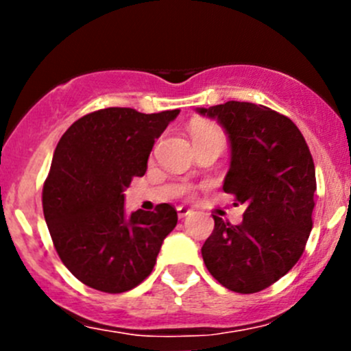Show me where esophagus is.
<instances>
[{
    "mask_svg": "<svg viewBox=\"0 0 351 351\" xmlns=\"http://www.w3.org/2000/svg\"><path fill=\"white\" fill-rule=\"evenodd\" d=\"M176 212H178V217H180V219H183V217H186V215L192 214V208L183 207V205H180V207L176 208Z\"/></svg>",
    "mask_w": 351,
    "mask_h": 351,
    "instance_id": "obj_1",
    "label": "esophagus"
}]
</instances>
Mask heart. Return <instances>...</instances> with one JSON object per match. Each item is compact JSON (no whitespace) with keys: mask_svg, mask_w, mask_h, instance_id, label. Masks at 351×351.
<instances>
[{"mask_svg":"<svg viewBox=\"0 0 351 351\" xmlns=\"http://www.w3.org/2000/svg\"><path fill=\"white\" fill-rule=\"evenodd\" d=\"M192 137L193 143H198V141H207V139H217L224 143V132L219 129L214 123L207 122H198L192 127ZM189 192V190H186Z\"/></svg>","mask_w":351,"mask_h":351,"instance_id":"obj_1","label":"heart"}]
</instances>
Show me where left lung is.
<instances>
[{
  "label": "left lung",
  "instance_id": "8db88e82",
  "mask_svg": "<svg viewBox=\"0 0 351 351\" xmlns=\"http://www.w3.org/2000/svg\"><path fill=\"white\" fill-rule=\"evenodd\" d=\"M198 113L226 129L231 168L222 190L246 208L238 226L214 215L202 258L226 289L260 292L292 270L309 239L316 205L313 156L295 123L265 105L226 101Z\"/></svg>",
  "mask_w": 351,
  "mask_h": 351
}]
</instances>
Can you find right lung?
Here are the masks:
<instances>
[{"label": "right lung", "mask_w": 351, "mask_h": 351, "mask_svg": "<svg viewBox=\"0 0 351 351\" xmlns=\"http://www.w3.org/2000/svg\"><path fill=\"white\" fill-rule=\"evenodd\" d=\"M180 110L101 108L81 117L58 143L42 190L44 217L67 270L84 285L122 293L149 277L178 214L169 204L127 217L123 190Z\"/></svg>", "instance_id": "1"}]
</instances>
